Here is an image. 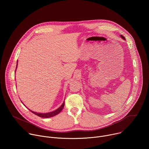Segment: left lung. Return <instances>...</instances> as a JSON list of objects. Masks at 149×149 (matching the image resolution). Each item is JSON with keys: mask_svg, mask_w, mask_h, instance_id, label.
Returning a JSON list of instances; mask_svg holds the SVG:
<instances>
[{"mask_svg": "<svg viewBox=\"0 0 149 149\" xmlns=\"http://www.w3.org/2000/svg\"><path fill=\"white\" fill-rule=\"evenodd\" d=\"M121 36V38H123V39H124V40H125V38H124V36H122V35H121V36Z\"/></svg>", "mask_w": 149, "mask_h": 149, "instance_id": "obj_1", "label": "left lung"}]
</instances>
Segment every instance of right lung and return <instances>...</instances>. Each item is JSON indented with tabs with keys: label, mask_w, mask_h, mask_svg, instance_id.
Returning <instances> with one entry per match:
<instances>
[{
	"label": "right lung",
	"mask_w": 149,
	"mask_h": 149,
	"mask_svg": "<svg viewBox=\"0 0 149 149\" xmlns=\"http://www.w3.org/2000/svg\"><path fill=\"white\" fill-rule=\"evenodd\" d=\"M16 68H17V65H16ZM16 71V70H15ZM64 105H65V102H63L62 103V104L61 105V107H59L58 109L55 110V111H52V112H49V113H36V112H34L33 111H31L30 110L32 113H33V114H35V115L40 117H42V118H49V117H54L57 114H58L63 109V107H64ZM26 107V106H25Z\"/></svg>",
	"instance_id": "1"
}]
</instances>
